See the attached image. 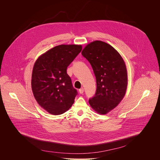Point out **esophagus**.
Instances as JSON below:
<instances>
[{
  "label": "esophagus",
  "mask_w": 160,
  "mask_h": 160,
  "mask_svg": "<svg viewBox=\"0 0 160 160\" xmlns=\"http://www.w3.org/2000/svg\"><path fill=\"white\" fill-rule=\"evenodd\" d=\"M78 91H79V93L80 94H83V92H84V89H83V88H81L79 89Z\"/></svg>",
  "instance_id": "1"
}]
</instances>
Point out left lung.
I'll list each match as a JSON object with an SVG mask.
<instances>
[{
  "label": "left lung",
  "instance_id": "left-lung-1",
  "mask_svg": "<svg viewBox=\"0 0 160 160\" xmlns=\"http://www.w3.org/2000/svg\"><path fill=\"white\" fill-rule=\"evenodd\" d=\"M82 54L91 64L96 79V92L89 104L104 115L117 106L125 94L128 79L125 62L110 45L99 40L88 44Z\"/></svg>",
  "mask_w": 160,
  "mask_h": 160
}]
</instances>
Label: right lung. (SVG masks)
<instances>
[{
	"mask_svg": "<svg viewBox=\"0 0 160 160\" xmlns=\"http://www.w3.org/2000/svg\"><path fill=\"white\" fill-rule=\"evenodd\" d=\"M82 49L78 45H58L40 56L34 64L33 96L38 104L52 115L68 111L78 94L66 70Z\"/></svg>",
	"mask_w": 160,
	"mask_h": 160,
	"instance_id": "obj_1",
	"label": "right lung"
}]
</instances>
